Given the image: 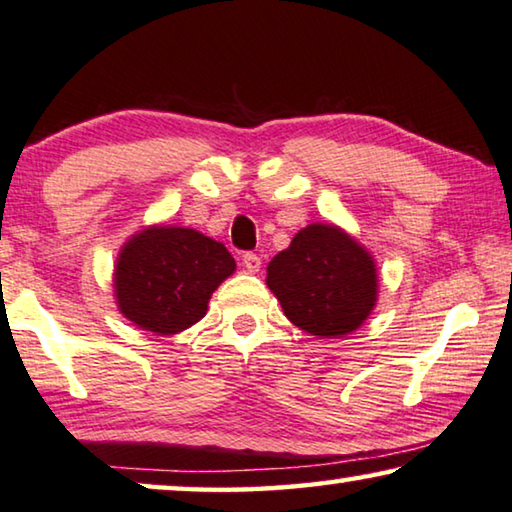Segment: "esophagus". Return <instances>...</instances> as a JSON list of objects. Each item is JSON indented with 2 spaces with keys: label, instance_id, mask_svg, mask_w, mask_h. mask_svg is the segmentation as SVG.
Segmentation results:
<instances>
[{
  "label": "esophagus",
  "instance_id": "obj_1",
  "mask_svg": "<svg viewBox=\"0 0 512 512\" xmlns=\"http://www.w3.org/2000/svg\"><path fill=\"white\" fill-rule=\"evenodd\" d=\"M242 265H245L247 272L254 274V272L261 270V258H258L254 251H247V254L242 256Z\"/></svg>",
  "mask_w": 512,
  "mask_h": 512
}]
</instances>
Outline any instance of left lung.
I'll return each instance as SVG.
<instances>
[{"instance_id": "8db88e82", "label": "left lung", "mask_w": 512, "mask_h": 512, "mask_svg": "<svg viewBox=\"0 0 512 512\" xmlns=\"http://www.w3.org/2000/svg\"><path fill=\"white\" fill-rule=\"evenodd\" d=\"M267 288L286 318L318 338L359 329L377 304L380 277L371 251L336 224H309L267 265Z\"/></svg>"}]
</instances>
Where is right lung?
<instances>
[{"label":"right lung","instance_id":"right-lung-1","mask_svg":"<svg viewBox=\"0 0 512 512\" xmlns=\"http://www.w3.org/2000/svg\"><path fill=\"white\" fill-rule=\"evenodd\" d=\"M235 272L222 242L187 226L151 224L121 247L116 306L139 329L171 336L199 322L219 283Z\"/></svg>","mask_w":512,"mask_h":512}]
</instances>
